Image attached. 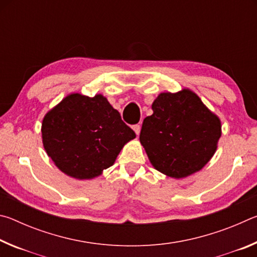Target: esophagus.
Wrapping results in <instances>:
<instances>
[{"label":"esophagus","instance_id":"34e87169","mask_svg":"<svg viewBox=\"0 0 257 257\" xmlns=\"http://www.w3.org/2000/svg\"><path fill=\"white\" fill-rule=\"evenodd\" d=\"M141 124L139 123H137V124H134L133 125V129H134V132L136 133V135H139V133H141Z\"/></svg>","mask_w":257,"mask_h":257}]
</instances>
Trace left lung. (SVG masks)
<instances>
[{
  "instance_id": "8db88e82",
  "label": "left lung",
  "mask_w": 257,
  "mask_h": 257,
  "mask_svg": "<svg viewBox=\"0 0 257 257\" xmlns=\"http://www.w3.org/2000/svg\"><path fill=\"white\" fill-rule=\"evenodd\" d=\"M143 121L142 145L156 170L185 178L211 160L221 137V122L189 89L162 93Z\"/></svg>"
}]
</instances>
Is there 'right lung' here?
Listing matches in <instances>:
<instances>
[{"mask_svg": "<svg viewBox=\"0 0 257 257\" xmlns=\"http://www.w3.org/2000/svg\"><path fill=\"white\" fill-rule=\"evenodd\" d=\"M42 137L56 167L81 180L92 179L110 168L136 134L102 95L70 94L46 113Z\"/></svg>", "mask_w": 257, "mask_h": 257, "instance_id": "add662e5", "label": "right lung"}]
</instances>
